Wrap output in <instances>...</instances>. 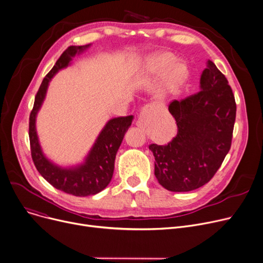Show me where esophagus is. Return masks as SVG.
<instances>
[{
	"mask_svg": "<svg viewBox=\"0 0 263 263\" xmlns=\"http://www.w3.org/2000/svg\"><path fill=\"white\" fill-rule=\"evenodd\" d=\"M136 124H137L138 126H140V127L142 126V120H141V117H140V118H139V120L137 121V123H136Z\"/></svg>",
	"mask_w": 263,
	"mask_h": 263,
	"instance_id": "34e87169",
	"label": "esophagus"
}]
</instances>
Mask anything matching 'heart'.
I'll use <instances>...</instances> for the list:
<instances>
[{
	"instance_id": "heart-1",
	"label": "heart",
	"mask_w": 263,
	"mask_h": 263,
	"mask_svg": "<svg viewBox=\"0 0 263 263\" xmlns=\"http://www.w3.org/2000/svg\"><path fill=\"white\" fill-rule=\"evenodd\" d=\"M174 60L175 56L171 53H161L152 59L153 69L157 72H161L167 66L169 67L168 68L167 67L168 69L163 75L160 85V90L163 96L176 93L186 84L188 79L187 66L182 61H175L173 64L172 63ZM170 64L172 66H170Z\"/></svg>"
}]
</instances>
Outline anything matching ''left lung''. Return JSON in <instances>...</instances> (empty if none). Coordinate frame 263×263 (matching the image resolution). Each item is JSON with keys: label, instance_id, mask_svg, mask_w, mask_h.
Listing matches in <instances>:
<instances>
[{"label": "left lung", "instance_id": "1", "mask_svg": "<svg viewBox=\"0 0 263 263\" xmlns=\"http://www.w3.org/2000/svg\"><path fill=\"white\" fill-rule=\"evenodd\" d=\"M200 74L199 92L173 101L168 111L177 136L166 145L151 144L155 176L163 188L188 192L207 183L221 166L231 145L237 106L226 77L211 60Z\"/></svg>", "mask_w": 263, "mask_h": 263}]
</instances>
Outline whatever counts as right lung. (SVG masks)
Segmentation results:
<instances>
[{"instance_id": "right-lung-1", "label": "right lung", "mask_w": 263, "mask_h": 263, "mask_svg": "<svg viewBox=\"0 0 263 263\" xmlns=\"http://www.w3.org/2000/svg\"><path fill=\"white\" fill-rule=\"evenodd\" d=\"M90 46L91 43L81 46H69L56 61L53 69L44 77L29 116L28 133L32 158L41 176L54 188L82 197L101 192L110 182L115 168L116 154L125 133L132 125L134 116L119 117L108 121L100 132L84 161L71 166L56 164L44 155L37 134L36 119L53 77L60 70L69 67L73 57L84 53Z\"/></svg>"}]
</instances>
